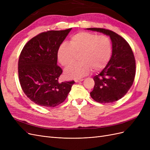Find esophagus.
<instances>
[{"label":"esophagus","mask_w":150,"mask_h":150,"mask_svg":"<svg viewBox=\"0 0 150 150\" xmlns=\"http://www.w3.org/2000/svg\"><path fill=\"white\" fill-rule=\"evenodd\" d=\"M83 79H75V82L76 83H78V82H81V81H83Z\"/></svg>","instance_id":"1"}]
</instances>
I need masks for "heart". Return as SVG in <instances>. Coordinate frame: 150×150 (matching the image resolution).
Returning a JSON list of instances; mask_svg holds the SVG:
<instances>
[{"label":"heart","instance_id":"1","mask_svg":"<svg viewBox=\"0 0 150 150\" xmlns=\"http://www.w3.org/2000/svg\"><path fill=\"white\" fill-rule=\"evenodd\" d=\"M112 52V42L108 36L80 32L71 36L69 44L64 42L60 45L57 58L63 66L67 67L79 54L81 61L68 67L65 72L67 78L78 79L88 74L91 69L94 71L104 69L110 60Z\"/></svg>","mask_w":150,"mask_h":150}]
</instances>
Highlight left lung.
Instances as JSON below:
<instances>
[{
  "instance_id": "left-lung-1",
  "label": "left lung",
  "mask_w": 150,
  "mask_h": 150,
  "mask_svg": "<svg viewBox=\"0 0 150 150\" xmlns=\"http://www.w3.org/2000/svg\"><path fill=\"white\" fill-rule=\"evenodd\" d=\"M110 36L112 52L104 69L95 76L94 89L90 95L94 101L110 103L119 100L133 85L136 73L134 56L129 44L121 36L103 28H88Z\"/></svg>"
}]
</instances>
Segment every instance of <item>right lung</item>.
I'll list each match as a JSON object with an SVG mask.
<instances>
[{
  "mask_svg": "<svg viewBox=\"0 0 150 150\" xmlns=\"http://www.w3.org/2000/svg\"><path fill=\"white\" fill-rule=\"evenodd\" d=\"M72 28L40 33L26 43L18 62L19 82L27 97L39 106L52 108L65 101L74 81L59 82L57 50Z\"/></svg>",
  "mask_w": 150,
  "mask_h": 150,
  "instance_id": "obj_1",
  "label": "right lung"
}]
</instances>
